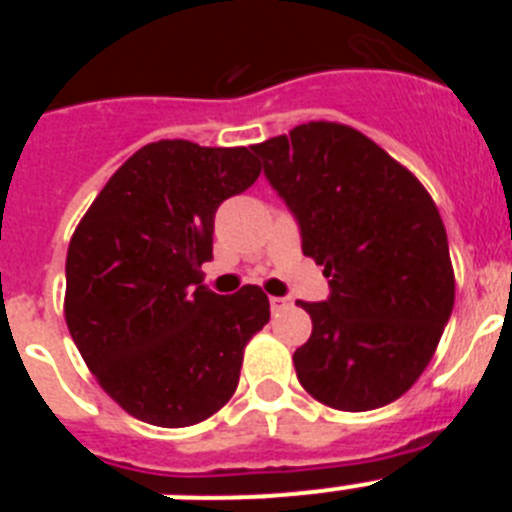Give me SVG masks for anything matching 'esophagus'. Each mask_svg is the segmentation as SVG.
Wrapping results in <instances>:
<instances>
[{"label":"esophagus","instance_id":"obj_1","mask_svg":"<svg viewBox=\"0 0 512 512\" xmlns=\"http://www.w3.org/2000/svg\"><path fill=\"white\" fill-rule=\"evenodd\" d=\"M269 305L271 312H282L287 310V307H292V300H289V297H269Z\"/></svg>","mask_w":512,"mask_h":512}]
</instances>
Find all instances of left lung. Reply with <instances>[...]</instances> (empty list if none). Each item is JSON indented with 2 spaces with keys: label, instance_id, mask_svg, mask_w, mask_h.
I'll return each mask as SVG.
<instances>
[{
  "label": "left lung",
  "instance_id": "1",
  "mask_svg": "<svg viewBox=\"0 0 512 512\" xmlns=\"http://www.w3.org/2000/svg\"><path fill=\"white\" fill-rule=\"evenodd\" d=\"M323 266L330 295L297 302L312 336L300 384L346 413L382 408L431 361L454 307L446 228L423 184L359 130L307 122L251 146Z\"/></svg>",
  "mask_w": 512,
  "mask_h": 512
}]
</instances>
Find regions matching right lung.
<instances>
[{"instance_id": "1", "label": "right lung", "mask_w": 512, "mask_h": 512, "mask_svg": "<svg viewBox=\"0 0 512 512\" xmlns=\"http://www.w3.org/2000/svg\"><path fill=\"white\" fill-rule=\"evenodd\" d=\"M261 174L248 148L158 140L104 184L66 256V325L104 392L133 418L184 428L233 397L243 348L269 323L246 284L215 295V212Z\"/></svg>"}]
</instances>
